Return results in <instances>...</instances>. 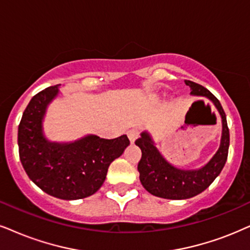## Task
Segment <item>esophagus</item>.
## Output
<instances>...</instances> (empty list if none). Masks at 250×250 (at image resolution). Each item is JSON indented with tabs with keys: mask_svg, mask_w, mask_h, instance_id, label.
I'll use <instances>...</instances> for the list:
<instances>
[{
	"mask_svg": "<svg viewBox=\"0 0 250 250\" xmlns=\"http://www.w3.org/2000/svg\"><path fill=\"white\" fill-rule=\"evenodd\" d=\"M127 134H128V137H129V140H130L131 143H134V142L138 138V136H140V131H138L137 129H130Z\"/></svg>",
	"mask_w": 250,
	"mask_h": 250,
	"instance_id": "obj_1",
	"label": "esophagus"
}]
</instances>
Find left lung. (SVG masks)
<instances>
[{
  "label": "left lung",
  "mask_w": 250,
  "mask_h": 250,
  "mask_svg": "<svg viewBox=\"0 0 250 250\" xmlns=\"http://www.w3.org/2000/svg\"><path fill=\"white\" fill-rule=\"evenodd\" d=\"M190 86L192 96L207 97L210 99L222 116L223 131L220 145L210 162L198 169H180L167 162L154 146L148 132L144 131L135 144L142 150L138 163L140 180L143 187L157 197L167 200H186L201 194L214 181L225 166L229 146V130L227 127L226 114L219 100L208 88L191 81H186Z\"/></svg>",
  "instance_id": "8db88e82"
}]
</instances>
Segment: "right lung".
I'll return each instance as SVG.
<instances>
[{
    "mask_svg": "<svg viewBox=\"0 0 250 250\" xmlns=\"http://www.w3.org/2000/svg\"><path fill=\"white\" fill-rule=\"evenodd\" d=\"M58 93V85L47 87L28 103L18 125L20 158L28 178L41 190L61 200H80L102 187L110 163L130 142L127 135L113 140L87 135L71 143L49 142L42 120Z\"/></svg>",
    "mask_w": 250,
    "mask_h": 250,
    "instance_id": "right-lung-1",
    "label": "right lung"
}]
</instances>
